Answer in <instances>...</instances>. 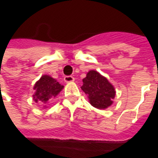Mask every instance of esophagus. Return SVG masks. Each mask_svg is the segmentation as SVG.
<instances>
[{"label":"esophagus","instance_id":"1","mask_svg":"<svg viewBox=\"0 0 158 158\" xmlns=\"http://www.w3.org/2000/svg\"><path fill=\"white\" fill-rule=\"evenodd\" d=\"M64 80H65V82H67V83H69V82H73L75 79H74V77H72V76H66L65 78H64Z\"/></svg>","mask_w":158,"mask_h":158}]
</instances>
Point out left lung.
<instances>
[{
    "instance_id": "obj_1",
    "label": "left lung",
    "mask_w": 158,
    "mask_h": 158,
    "mask_svg": "<svg viewBox=\"0 0 158 158\" xmlns=\"http://www.w3.org/2000/svg\"><path fill=\"white\" fill-rule=\"evenodd\" d=\"M81 89L87 94L89 103L98 109L104 110L113 103L116 91L113 85L96 70H89L82 79Z\"/></svg>"
}]
</instances>
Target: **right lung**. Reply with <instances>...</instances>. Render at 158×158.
<instances>
[{"label": "right lung", "instance_id": "1", "mask_svg": "<svg viewBox=\"0 0 158 158\" xmlns=\"http://www.w3.org/2000/svg\"><path fill=\"white\" fill-rule=\"evenodd\" d=\"M63 88L64 86L56 79L49 75H43L34 86L35 93L33 94V100L36 103L47 104L51 99L58 95ZM46 107L47 105H44V108Z\"/></svg>", "mask_w": 158, "mask_h": 158}]
</instances>
